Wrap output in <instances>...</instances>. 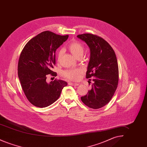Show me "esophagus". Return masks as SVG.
<instances>
[{
    "instance_id": "1",
    "label": "esophagus",
    "mask_w": 147,
    "mask_h": 147,
    "mask_svg": "<svg viewBox=\"0 0 147 147\" xmlns=\"http://www.w3.org/2000/svg\"><path fill=\"white\" fill-rule=\"evenodd\" d=\"M68 84H69V85H72V86H77V85H79L78 83H71V82L68 83Z\"/></svg>"
}]
</instances>
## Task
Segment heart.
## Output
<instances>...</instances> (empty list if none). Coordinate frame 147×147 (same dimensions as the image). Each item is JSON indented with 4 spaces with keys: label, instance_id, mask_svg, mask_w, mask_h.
Wrapping results in <instances>:
<instances>
[{
    "label": "heart",
    "instance_id": "b5f03b06",
    "mask_svg": "<svg viewBox=\"0 0 147 147\" xmlns=\"http://www.w3.org/2000/svg\"><path fill=\"white\" fill-rule=\"evenodd\" d=\"M68 49L72 55L78 59H80L83 57L85 49L84 45L77 41L71 42L68 46ZM63 53L62 49H59L58 51L57 55L58 61H60L63 55ZM82 72L83 71L80 68H71L63 70L62 71V75L67 79L76 81L79 79Z\"/></svg>",
    "mask_w": 147,
    "mask_h": 147
}]
</instances>
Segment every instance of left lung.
I'll use <instances>...</instances> for the list:
<instances>
[{"label": "left lung", "instance_id": "obj_1", "mask_svg": "<svg viewBox=\"0 0 147 147\" xmlns=\"http://www.w3.org/2000/svg\"><path fill=\"white\" fill-rule=\"evenodd\" d=\"M77 37L86 42L90 49L86 78L93 77L91 90L81 100L90 108L100 109L110 102L117 89L119 76L117 58L112 47L101 37L91 34Z\"/></svg>", "mask_w": 147, "mask_h": 147}]
</instances>
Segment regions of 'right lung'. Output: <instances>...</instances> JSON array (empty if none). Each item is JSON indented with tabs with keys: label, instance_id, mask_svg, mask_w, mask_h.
<instances>
[{
	"label": "right lung",
	"instance_id": "obj_1",
	"mask_svg": "<svg viewBox=\"0 0 147 147\" xmlns=\"http://www.w3.org/2000/svg\"><path fill=\"white\" fill-rule=\"evenodd\" d=\"M68 37L45 31L31 38L21 51L18 77L28 101L36 107L42 108L52 104L67 85V82L56 79L47 83L46 79L49 75L57 76V73L52 70L56 64V49Z\"/></svg>",
	"mask_w": 147,
	"mask_h": 147
}]
</instances>
